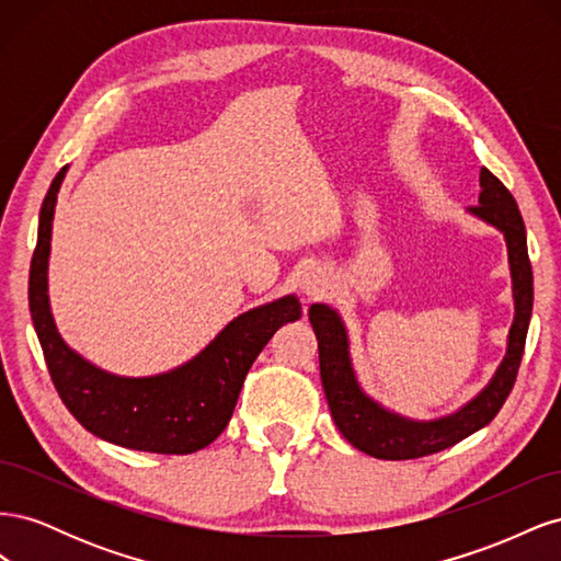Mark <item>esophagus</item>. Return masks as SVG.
<instances>
[{
    "label": "esophagus",
    "instance_id": "34e87169",
    "mask_svg": "<svg viewBox=\"0 0 561 561\" xmlns=\"http://www.w3.org/2000/svg\"><path fill=\"white\" fill-rule=\"evenodd\" d=\"M330 290V280H328V274L322 271L320 266H311L301 274L299 278V293L304 295V299H320L325 297V293Z\"/></svg>",
    "mask_w": 561,
    "mask_h": 561
}]
</instances>
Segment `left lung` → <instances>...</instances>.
<instances>
[{"instance_id":"left-lung-1","label":"left lung","mask_w":561,"mask_h":561,"mask_svg":"<svg viewBox=\"0 0 561 561\" xmlns=\"http://www.w3.org/2000/svg\"><path fill=\"white\" fill-rule=\"evenodd\" d=\"M480 206L468 208V213L503 233L513 278L515 316L507 332L505 355L494 377L456 412L437 419H410L367 396L355 375L344 318L328 304H311L309 309V320L318 339L320 379L336 428L355 449L383 458V461L428 456L478 433L499 414L517 379L534 307V274L529 250H526V229L513 194L486 168L480 171Z\"/></svg>"}]
</instances>
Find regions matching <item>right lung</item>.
Segmentation results:
<instances>
[{
    "instance_id": "add662e5",
    "label": "right lung",
    "mask_w": 561,
    "mask_h": 561,
    "mask_svg": "<svg viewBox=\"0 0 561 561\" xmlns=\"http://www.w3.org/2000/svg\"><path fill=\"white\" fill-rule=\"evenodd\" d=\"M67 168L42 203L30 264V313L60 400L83 428L118 447L151 454L208 447L227 428L254 358L278 328L301 318L299 299L285 295L236 316L194 358L159 375L124 377L93 365L60 336L48 299L50 231Z\"/></svg>"
}]
</instances>
